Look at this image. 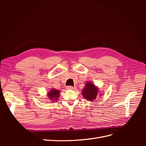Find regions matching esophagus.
<instances>
[{"instance_id":"esophagus-1","label":"esophagus","mask_w":146,"mask_h":146,"mask_svg":"<svg viewBox=\"0 0 146 146\" xmlns=\"http://www.w3.org/2000/svg\"><path fill=\"white\" fill-rule=\"evenodd\" d=\"M67 89L68 90H74V89H76V88L74 86H68Z\"/></svg>"}]
</instances>
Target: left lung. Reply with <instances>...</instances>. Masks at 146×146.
<instances>
[{"label":"left lung","instance_id":"obj_1","mask_svg":"<svg viewBox=\"0 0 146 146\" xmlns=\"http://www.w3.org/2000/svg\"><path fill=\"white\" fill-rule=\"evenodd\" d=\"M98 92V88L96 87L91 82H87L86 86L83 90L82 94L88 100L92 101L95 100Z\"/></svg>","mask_w":146,"mask_h":146}]
</instances>
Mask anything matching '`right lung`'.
<instances>
[{"label":"right lung","instance_id":"obj_1","mask_svg":"<svg viewBox=\"0 0 146 146\" xmlns=\"http://www.w3.org/2000/svg\"><path fill=\"white\" fill-rule=\"evenodd\" d=\"M60 94V91L57 90L56 89L52 90L49 92L48 93V96L50 100H52L53 101L57 100V98L59 97Z\"/></svg>","mask_w":146,"mask_h":146}]
</instances>
